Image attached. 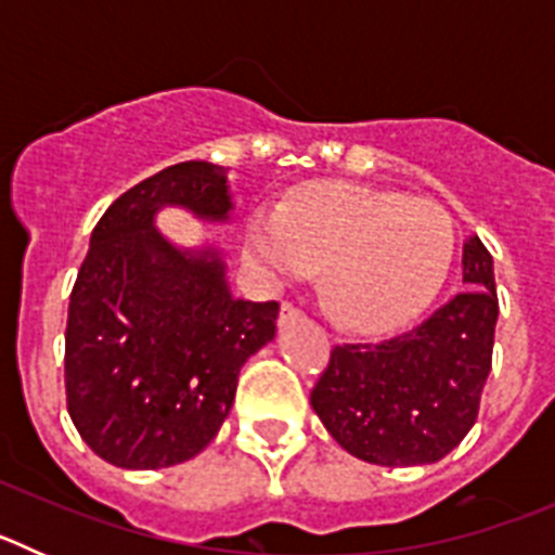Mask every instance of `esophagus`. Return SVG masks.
<instances>
[{
  "instance_id": "esophagus-1",
  "label": "esophagus",
  "mask_w": 555,
  "mask_h": 555,
  "mask_svg": "<svg viewBox=\"0 0 555 555\" xmlns=\"http://www.w3.org/2000/svg\"><path fill=\"white\" fill-rule=\"evenodd\" d=\"M300 308H297V306H294V302H283V306H281V317H278V320H281V325H283V322H288V320H297V317H300Z\"/></svg>"
}]
</instances>
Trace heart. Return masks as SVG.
Returning a JSON list of instances; mask_svg holds the SVG:
<instances>
[{
	"instance_id": "b5f03b06",
	"label": "heart",
	"mask_w": 555,
	"mask_h": 555,
	"mask_svg": "<svg viewBox=\"0 0 555 555\" xmlns=\"http://www.w3.org/2000/svg\"><path fill=\"white\" fill-rule=\"evenodd\" d=\"M247 255L269 281L322 267V297L358 331H386L439 292L455 258L442 205L356 183H313L247 224Z\"/></svg>"
}]
</instances>
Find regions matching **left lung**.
<instances>
[{
  "label": "left lung",
  "instance_id": "1",
  "mask_svg": "<svg viewBox=\"0 0 555 555\" xmlns=\"http://www.w3.org/2000/svg\"><path fill=\"white\" fill-rule=\"evenodd\" d=\"M464 292L411 331L331 350L311 389L327 434L350 455L380 467L444 459L478 420L492 370L498 288L478 235L464 244Z\"/></svg>",
  "mask_w": 555,
  "mask_h": 555
}]
</instances>
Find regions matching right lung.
I'll return each mask as SVG.
<instances>
[{"label": "right lung", "mask_w": 555, "mask_h": 555, "mask_svg": "<svg viewBox=\"0 0 555 555\" xmlns=\"http://www.w3.org/2000/svg\"><path fill=\"white\" fill-rule=\"evenodd\" d=\"M164 205L228 219L224 169L185 160L125 191L96 222L68 300V416L125 469L175 467L208 448L281 311L233 300L217 253L171 247L152 224Z\"/></svg>", "instance_id": "1"}]
</instances>
